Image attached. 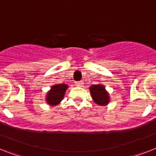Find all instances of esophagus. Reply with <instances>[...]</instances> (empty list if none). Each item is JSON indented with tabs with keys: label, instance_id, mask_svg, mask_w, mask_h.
Returning <instances> with one entry per match:
<instances>
[{
	"label": "esophagus",
	"instance_id": "1",
	"mask_svg": "<svg viewBox=\"0 0 156 156\" xmlns=\"http://www.w3.org/2000/svg\"><path fill=\"white\" fill-rule=\"evenodd\" d=\"M75 85L77 86H79V87H82L83 86V82L82 81H79V82H76Z\"/></svg>",
	"mask_w": 156,
	"mask_h": 156
}]
</instances>
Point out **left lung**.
<instances>
[{
  "label": "left lung",
  "mask_w": 156,
  "mask_h": 156,
  "mask_svg": "<svg viewBox=\"0 0 156 156\" xmlns=\"http://www.w3.org/2000/svg\"><path fill=\"white\" fill-rule=\"evenodd\" d=\"M91 96L94 102L99 105H105L109 101L108 94L105 89L103 85H93L90 88Z\"/></svg>",
  "instance_id": "left-lung-1"
}]
</instances>
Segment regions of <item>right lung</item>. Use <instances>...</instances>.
<instances>
[{"instance_id": "add662e5", "label": "right lung", "mask_w": 156, "mask_h": 156, "mask_svg": "<svg viewBox=\"0 0 156 156\" xmlns=\"http://www.w3.org/2000/svg\"><path fill=\"white\" fill-rule=\"evenodd\" d=\"M67 87V85L65 84H58L52 86L51 90L48 93L46 98L48 104L51 105H56L59 104L63 98Z\"/></svg>"}]
</instances>
